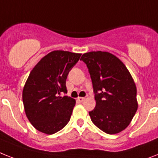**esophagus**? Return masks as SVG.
Instances as JSON below:
<instances>
[{
  "instance_id": "34e87169",
  "label": "esophagus",
  "mask_w": 158,
  "mask_h": 158,
  "mask_svg": "<svg viewBox=\"0 0 158 158\" xmlns=\"http://www.w3.org/2000/svg\"><path fill=\"white\" fill-rule=\"evenodd\" d=\"M85 99V98H83V97H78L77 98V100L79 102H83Z\"/></svg>"
}]
</instances>
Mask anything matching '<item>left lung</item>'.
I'll return each mask as SVG.
<instances>
[{"instance_id":"left-lung-1","label":"left lung","mask_w":158,"mask_h":158,"mask_svg":"<svg viewBox=\"0 0 158 158\" xmlns=\"http://www.w3.org/2000/svg\"><path fill=\"white\" fill-rule=\"evenodd\" d=\"M93 83L96 106L89 112L91 120L102 131L116 134L130 124L137 110L136 86L122 61L107 52L82 55Z\"/></svg>"}]
</instances>
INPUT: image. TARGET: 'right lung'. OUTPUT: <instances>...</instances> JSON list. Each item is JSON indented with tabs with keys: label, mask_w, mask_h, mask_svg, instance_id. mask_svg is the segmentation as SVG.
Segmentation results:
<instances>
[{
	"label": "right lung",
	"mask_w": 158,
	"mask_h": 158,
	"mask_svg": "<svg viewBox=\"0 0 158 158\" xmlns=\"http://www.w3.org/2000/svg\"><path fill=\"white\" fill-rule=\"evenodd\" d=\"M80 53L53 51L40 60L30 73L23 90V101L27 118L43 133L52 135L64 127L76 100L68 96L66 79Z\"/></svg>",
	"instance_id": "obj_1"
}]
</instances>
